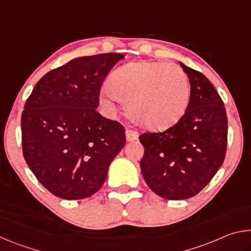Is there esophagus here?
<instances>
[{
	"label": "esophagus",
	"mask_w": 251,
	"mask_h": 251,
	"mask_svg": "<svg viewBox=\"0 0 251 251\" xmlns=\"http://www.w3.org/2000/svg\"><path fill=\"white\" fill-rule=\"evenodd\" d=\"M126 139L127 142H135L138 139V133L133 129H126Z\"/></svg>",
	"instance_id": "esophagus-1"
}]
</instances>
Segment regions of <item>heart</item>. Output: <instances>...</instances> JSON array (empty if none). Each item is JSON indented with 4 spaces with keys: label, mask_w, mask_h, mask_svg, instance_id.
Wrapping results in <instances>:
<instances>
[{
    "label": "heart",
    "mask_w": 251,
    "mask_h": 251,
    "mask_svg": "<svg viewBox=\"0 0 251 251\" xmlns=\"http://www.w3.org/2000/svg\"><path fill=\"white\" fill-rule=\"evenodd\" d=\"M101 104L113 107L117 99L126 104L131 120L151 130L176 125L188 108L190 85L184 70L175 64L142 61L118 67L108 76Z\"/></svg>",
    "instance_id": "heart-1"
}]
</instances>
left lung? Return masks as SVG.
Here are the masks:
<instances>
[{"mask_svg":"<svg viewBox=\"0 0 251 251\" xmlns=\"http://www.w3.org/2000/svg\"><path fill=\"white\" fill-rule=\"evenodd\" d=\"M188 76L190 99L181 120L163 133L139 136L141 169L156 195L180 201L197 195L216 175L226 156V108L205 75L179 62Z\"/></svg>","mask_w":251,"mask_h":251,"instance_id":"obj_1","label":"left lung"}]
</instances>
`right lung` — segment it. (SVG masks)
Masks as SVG:
<instances>
[{"mask_svg": "<svg viewBox=\"0 0 251 251\" xmlns=\"http://www.w3.org/2000/svg\"><path fill=\"white\" fill-rule=\"evenodd\" d=\"M117 53L77 57L46 73L24 106L23 155L42 185L69 201L92 196L125 145L120 123L97 113L106 75Z\"/></svg>", "mask_w": 251, "mask_h": 251, "instance_id": "1", "label": "right lung"}]
</instances>
